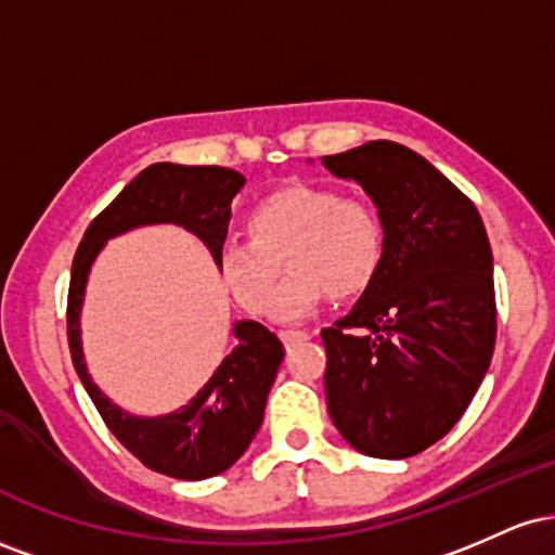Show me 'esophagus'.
Masks as SVG:
<instances>
[{
	"label": "esophagus",
	"instance_id": "esophagus-1",
	"mask_svg": "<svg viewBox=\"0 0 555 555\" xmlns=\"http://www.w3.org/2000/svg\"><path fill=\"white\" fill-rule=\"evenodd\" d=\"M282 341L286 344V347H295V344H299V341H308L310 339V334L308 331H295V328H289V331H282Z\"/></svg>",
	"mask_w": 555,
	"mask_h": 555
}]
</instances>
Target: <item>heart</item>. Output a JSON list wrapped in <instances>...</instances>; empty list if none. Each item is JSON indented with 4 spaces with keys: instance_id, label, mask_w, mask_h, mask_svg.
Listing matches in <instances>:
<instances>
[{
    "instance_id": "obj_1",
    "label": "heart",
    "mask_w": 555,
    "mask_h": 555,
    "mask_svg": "<svg viewBox=\"0 0 555 555\" xmlns=\"http://www.w3.org/2000/svg\"><path fill=\"white\" fill-rule=\"evenodd\" d=\"M247 237L221 247V282L242 308L295 323L323 297L352 299L367 292L384 266L380 216L358 197L323 184H289L263 195L245 216ZM291 276L275 291L281 258ZM278 297H272V292Z\"/></svg>"
}]
</instances>
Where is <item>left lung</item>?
I'll return each instance as SVG.
<instances>
[{
	"instance_id": "1",
	"label": "left lung",
	"mask_w": 555,
	"mask_h": 555,
	"mask_svg": "<svg viewBox=\"0 0 555 555\" xmlns=\"http://www.w3.org/2000/svg\"><path fill=\"white\" fill-rule=\"evenodd\" d=\"M378 208V279L323 328L328 415L375 460H406L456 425L495 344L493 253L475 203L406 145L371 140L323 156Z\"/></svg>"
}]
</instances>
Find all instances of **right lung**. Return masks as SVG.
<instances>
[{
    "label": "right lung",
    "instance_id": "right-lung-1",
    "mask_svg": "<svg viewBox=\"0 0 555 555\" xmlns=\"http://www.w3.org/2000/svg\"><path fill=\"white\" fill-rule=\"evenodd\" d=\"M242 184L245 177L234 169L151 164L95 216L73 260L67 339L75 371L117 441L145 467L177 480H206L221 475L245 454L263 423L266 399L284 360V344L256 321H237V347L221 360L208 384L188 404L169 415L140 417L104 397L88 373L80 339L82 297L101 247L138 227H184L208 247L214 263L219 266L232 219V197Z\"/></svg>",
    "mask_w": 555,
    "mask_h": 555
}]
</instances>
